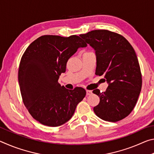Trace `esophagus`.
<instances>
[{"label":"esophagus","instance_id":"34e87169","mask_svg":"<svg viewBox=\"0 0 154 154\" xmlns=\"http://www.w3.org/2000/svg\"><path fill=\"white\" fill-rule=\"evenodd\" d=\"M92 94V91L91 90H86V95L87 96H90Z\"/></svg>","mask_w":154,"mask_h":154}]
</instances>
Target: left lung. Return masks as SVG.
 <instances>
[{"label":"left lung","mask_w":154,"mask_h":154,"mask_svg":"<svg viewBox=\"0 0 154 154\" xmlns=\"http://www.w3.org/2000/svg\"><path fill=\"white\" fill-rule=\"evenodd\" d=\"M79 36L95 50V74L104 75L109 84L104 92L93 90L100 97L94 111L105 121L121 120L133 110L141 90V72L134 49L123 36L106 30Z\"/></svg>","instance_id":"obj_1"}]
</instances>
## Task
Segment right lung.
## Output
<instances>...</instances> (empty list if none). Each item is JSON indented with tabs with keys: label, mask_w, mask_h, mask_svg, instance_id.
I'll list each match as a JSON object with an SVG mask.
<instances>
[{
	"label": "right lung",
	"mask_w": 154,
	"mask_h": 154,
	"mask_svg": "<svg viewBox=\"0 0 154 154\" xmlns=\"http://www.w3.org/2000/svg\"><path fill=\"white\" fill-rule=\"evenodd\" d=\"M79 36L44 35L30 44L21 59L18 82L24 105L32 118L45 126L56 127L72 118L86 94L82 88L70 90L58 83L66 62L80 48Z\"/></svg>",
	"instance_id": "right-lung-1"
}]
</instances>
